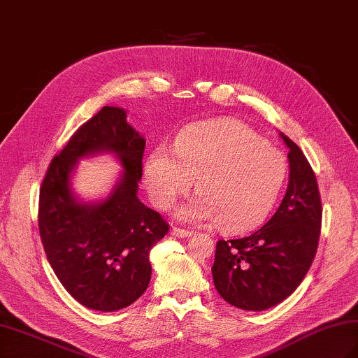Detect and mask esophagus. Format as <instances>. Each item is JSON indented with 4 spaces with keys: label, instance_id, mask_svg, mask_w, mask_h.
<instances>
[{
    "label": "esophagus",
    "instance_id": "34e87169",
    "mask_svg": "<svg viewBox=\"0 0 358 358\" xmlns=\"http://www.w3.org/2000/svg\"><path fill=\"white\" fill-rule=\"evenodd\" d=\"M172 235H175V237H178V238H187V237H191L192 232L186 231V229H181V227H173Z\"/></svg>",
    "mask_w": 358,
    "mask_h": 358
}]
</instances>
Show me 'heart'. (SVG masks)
Masks as SVG:
<instances>
[{"mask_svg":"<svg viewBox=\"0 0 358 358\" xmlns=\"http://www.w3.org/2000/svg\"><path fill=\"white\" fill-rule=\"evenodd\" d=\"M286 173L285 155L260 135L238 121L215 120L186 127L175 143V155L167 148L152 152L144 181L155 206L167 210L195 180L199 195L178 217L240 232L269 214Z\"/></svg>","mask_w":358,"mask_h":358,"instance_id":"heart-1","label":"heart"}]
</instances>
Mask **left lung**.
I'll list each match as a JSON object with an SVG mask.
<instances>
[{
  "label": "left lung",
  "mask_w": 358,
  "mask_h": 358,
  "mask_svg": "<svg viewBox=\"0 0 358 358\" xmlns=\"http://www.w3.org/2000/svg\"><path fill=\"white\" fill-rule=\"evenodd\" d=\"M289 149V185L268 223L248 237L217 241L212 277L232 306L264 310L291 295L305 278L318 246L322 200L315 173L296 144Z\"/></svg>",
  "instance_id": "1"
}]
</instances>
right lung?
I'll list each match as a JSON object with an SVG mask.
<instances>
[{
    "instance_id": "right-lung-1",
    "label": "right lung",
    "mask_w": 358,
    "mask_h": 358,
    "mask_svg": "<svg viewBox=\"0 0 358 358\" xmlns=\"http://www.w3.org/2000/svg\"><path fill=\"white\" fill-rule=\"evenodd\" d=\"M146 141L126 112L104 108L81 124L52 158L40 187L38 229L53 272L83 306L112 313L138 300L150 281V249L169 232L166 220L138 200ZM113 151L125 167L101 203H78L70 192L76 159Z\"/></svg>"
}]
</instances>
